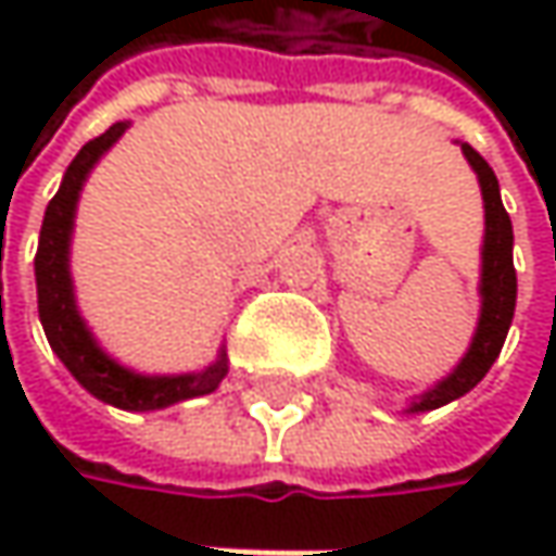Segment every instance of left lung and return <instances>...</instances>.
I'll use <instances>...</instances> for the list:
<instances>
[{"label": "left lung", "instance_id": "1", "mask_svg": "<svg viewBox=\"0 0 556 556\" xmlns=\"http://www.w3.org/2000/svg\"><path fill=\"white\" fill-rule=\"evenodd\" d=\"M460 154L467 157L470 169L477 173L482 191V210H485V231H482V253H480V318L477 331L467 346V353L452 371L442 380H437L430 390L412 399L405 408L408 415L417 412H433L448 402H455L464 393H470L480 383L492 362L498 358L504 346V337L510 331L514 321V306H517V271H514V225L502 203V188L492 173V166L482 161L480 154L458 141Z\"/></svg>", "mask_w": 556, "mask_h": 556}]
</instances>
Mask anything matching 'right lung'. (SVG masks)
<instances>
[{
    "instance_id": "add662e5",
    "label": "right lung",
    "mask_w": 556,
    "mask_h": 556,
    "mask_svg": "<svg viewBox=\"0 0 556 556\" xmlns=\"http://www.w3.org/2000/svg\"><path fill=\"white\" fill-rule=\"evenodd\" d=\"M129 129V119L114 123L98 139L86 141L79 148L74 163L67 166L61 188L46 206V219L39 228V247H36V300H39V321L49 337L52 353L64 362V368L74 374L76 383L101 399L104 405H114L123 412H161L185 399L213 393L228 374V355L219 346L216 358L188 374H141L119 365L89 331L86 318L79 315L74 293V275H71V241H74L76 203L83 194V185L96 163L114 148L119 136Z\"/></svg>"
}]
</instances>
